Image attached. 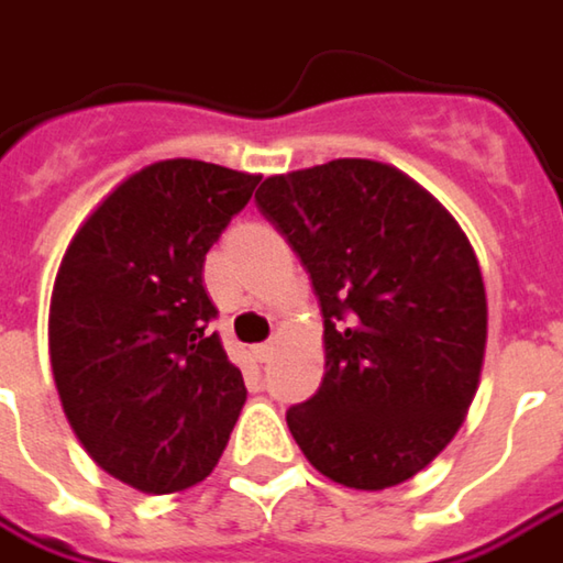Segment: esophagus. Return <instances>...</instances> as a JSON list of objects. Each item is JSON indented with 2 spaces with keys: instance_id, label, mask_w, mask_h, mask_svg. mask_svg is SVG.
<instances>
[{
  "instance_id": "obj_1",
  "label": "esophagus",
  "mask_w": 563,
  "mask_h": 563,
  "mask_svg": "<svg viewBox=\"0 0 563 563\" xmlns=\"http://www.w3.org/2000/svg\"><path fill=\"white\" fill-rule=\"evenodd\" d=\"M271 356H274V344H257V347H254V360H257V363H267Z\"/></svg>"
}]
</instances>
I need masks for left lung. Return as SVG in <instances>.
<instances>
[{"mask_svg": "<svg viewBox=\"0 0 563 563\" xmlns=\"http://www.w3.org/2000/svg\"><path fill=\"white\" fill-rule=\"evenodd\" d=\"M254 203L302 261L324 318V379L286 411L292 440L344 487L413 478L478 391L487 296L465 232L369 158L274 175Z\"/></svg>", "mask_w": 563, "mask_h": 563, "instance_id": "8db88e82", "label": "left lung"}]
</instances>
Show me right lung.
<instances>
[{
	"instance_id": "right-lung-1",
	"label": "right lung",
	"mask_w": 563,
	"mask_h": 563,
	"mask_svg": "<svg viewBox=\"0 0 563 563\" xmlns=\"http://www.w3.org/2000/svg\"><path fill=\"white\" fill-rule=\"evenodd\" d=\"M257 175L168 158L114 187L63 254L51 366L85 452L143 494L216 468L245 405L242 369L210 331L207 251Z\"/></svg>"
}]
</instances>
